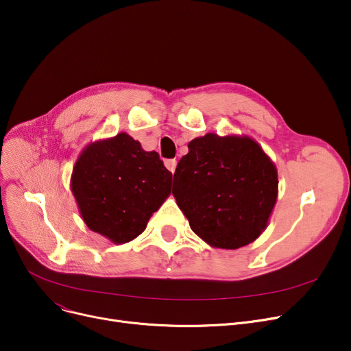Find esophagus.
Listing matches in <instances>:
<instances>
[{"label":"esophagus","instance_id":"1","mask_svg":"<svg viewBox=\"0 0 351 351\" xmlns=\"http://www.w3.org/2000/svg\"><path fill=\"white\" fill-rule=\"evenodd\" d=\"M176 165H178L176 159H166V160H165V166H166V168H168L172 173H173L175 169H176Z\"/></svg>","mask_w":351,"mask_h":351}]
</instances>
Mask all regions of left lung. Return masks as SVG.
<instances>
[{
  "label": "left lung",
  "instance_id": "8db88e82",
  "mask_svg": "<svg viewBox=\"0 0 351 351\" xmlns=\"http://www.w3.org/2000/svg\"><path fill=\"white\" fill-rule=\"evenodd\" d=\"M172 193L191 229L215 247L237 249L265 230L278 197V172L250 138L208 134L188 145Z\"/></svg>",
  "mask_w": 351,
  "mask_h": 351
}]
</instances>
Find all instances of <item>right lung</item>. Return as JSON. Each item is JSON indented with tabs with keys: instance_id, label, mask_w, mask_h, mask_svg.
Returning a JSON list of instances; mask_svg holds the SVG:
<instances>
[{
	"instance_id": "1",
	"label": "right lung",
	"mask_w": 351,
	"mask_h": 351,
	"mask_svg": "<svg viewBox=\"0 0 351 351\" xmlns=\"http://www.w3.org/2000/svg\"><path fill=\"white\" fill-rule=\"evenodd\" d=\"M172 173L156 152L119 134L89 145L73 168L71 189L86 226L114 243L131 242L171 195Z\"/></svg>"
}]
</instances>
